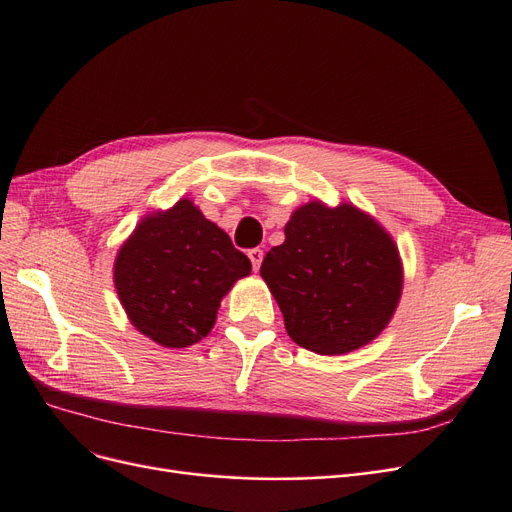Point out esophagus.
I'll use <instances>...</instances> for the list:
<instances>
[{
    "label": "esophagus",
    "instance_id": "1",
    "mask_svg": "<svg viewBox=\"0 0 512 512\" xmlns=\"http://www.w3.org/2000/svg\"><path fill=\"white\" fill-rule=\"evenodd\" d=\"M247 256H250V260H252L254 271H258V269H260V262H262V256H265V252H262L260 247H254V250L247 252Z\"/></svg>",
    "mask_w": 512,
    "mask_h": 512
}]
</instances>
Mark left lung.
<instances>
[{
    "mask_svg": "<svg viewBox=\"0 0 512 512\" xmlns=\"http://www.w3.org/2000/svg\"><path fill=\"white\" fill-rule=\"evenodd\" d=\"M284 235L260 275L292 342L316 354H346L376 339L404 286L389 232L354 205L312 200L290 215Z\"/></svg>",
    "mask_w": 512,
    "mask_h": 512,
    "instance_id": "left-lung-1",
    "label": "left lung"
}]
</instances>
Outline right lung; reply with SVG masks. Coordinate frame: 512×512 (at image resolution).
<instances>
[{"mask_svg":"<svg viewBox=\"0 0 512 512\" xmlns=\"http://www.w3.org/2000/svg\"><path fill=\"white\" fill-rule=\"evenodd\" d=\"M252 262L192 200L151 213L115 258V288L134 327L166 348L207 337L224 294Z\"/></svg>","mask_w":512,"mask_h":512,"instance_id":"right-lung-1","label":"right lung"}]
</instances>
